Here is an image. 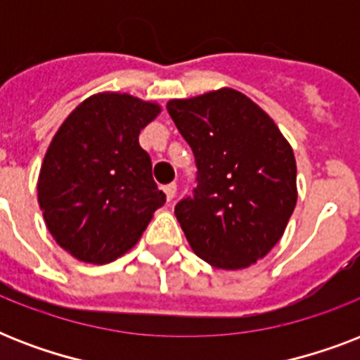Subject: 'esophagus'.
I'll return each mask as SVG.
<instances>
[{
  "mask_svg": "<svg viewBox=\"0 0 360 360\" xmlns=\"http://www.w3.org/2000/svg\"><path fill=\"white\" fill-rule=\"evenodd\" d=\"M164 192H166V198H168V202H172L177 194V185L175 183H169V185L164 186Z\"/></svg>",
  "mask_w": 360,
  "mask_h": 360,
  "instance_id": "34e87169",
  "label": "esophagus"
}]
</instances>
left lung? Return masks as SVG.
<instances>
[{
	"mask_svg": "<svg viewBox=\"0 0 360 360\" xmlns=\"http://www.w3.org/2000/svg\"><path fill=\"white\" fill-rule=\"evenodd\" d=\"M166 108L196 160V188L175 205L192 250L219 269L256 263L295 209L290 143L257 104L230 87Z\"/></svg>",
	"mask_w": 360,
	"mask_h": 360,
	"instance_id": "8db88e82",
	"label": "left lung"
}]
</instances>
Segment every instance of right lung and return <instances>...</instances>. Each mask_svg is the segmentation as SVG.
Here are the masks:
<instances>
[{"instance_id": "1", "label": "right lung", "mask_w": 360, "mask_h": 360, "mask_svg": "<svg viewBox=\"0 0 360 360\" xmlns=\"http://www.w3.org/2000/svg\"><path fill=\"white\" fill-rule=\"evenodd\" d=\"M158 112L124 93H98L53 136L39 174V205L56 243L76 259L103 265L123 256L166 202L138 141Z\"/></svg>"}]
</instances>
